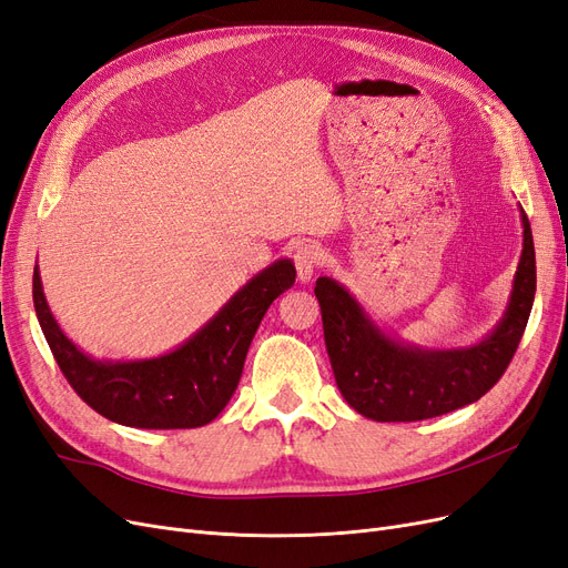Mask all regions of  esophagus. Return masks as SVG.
<instances>
[{"label": "esophagus", "mask_w": 568, "mask_h": 568, "mask_svg": "<svg viewBox=\"0 0 568 568\" xmlns=\"http://www.w3.org/2000/svg\"><path fill=\"white\" fill-rule=\"evenodd\" d=\"M320 258H322V253H320V246H315V244H303V246H298L296 253H293V263H296V275H298L301 284H307L312 280V275H315Z\"/></svg>", "instance_id": "obj_1"}]
</instances>
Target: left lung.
I'll list each match as a JSON object with an SVG mask.
<instances>
[{
  "mask_svg": "<svg viewBox=\"0 0 568 568\" xmlns=\"http://www.w3.org/2000/svg\"><path fill=\"white\" fill-rule=\"evenodd\" d=\"M521 256L503 317L488 334L460 347H423L389 334L347 286L320 277L326 352L345 402L364 418L410 423L477 402L505 374L529 322L536 296L531 225L519 206Z\"/></svg>",
  "mask_w": 568,
  "mask_h": 568,
  "instance_id": "obj_1",
  "label": "left lung"
}]
</instances>
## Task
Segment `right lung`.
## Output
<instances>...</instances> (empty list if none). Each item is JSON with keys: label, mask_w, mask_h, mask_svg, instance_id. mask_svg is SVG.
Segmentation results:
<instances>
[{"label": "right lung", "mask_w": 568, "mask_h": 568, "mask_svg": "<svg viewBox=\"0 0 568 568\" xmlns=\"http://www.w3.org/2000/svg\"><path fill=\"white\" fill-rule=\"evenodd\" d=\"M293 282V261H275L232 293L187 341L148 359H98L77 347L47 303L39 265H34L32 298L58 366L93 410L126 427L185 429L211 423L225 408L240 385L261 320Z\"/></svg>", "instance_id": "add662e5"}]
</instances>
